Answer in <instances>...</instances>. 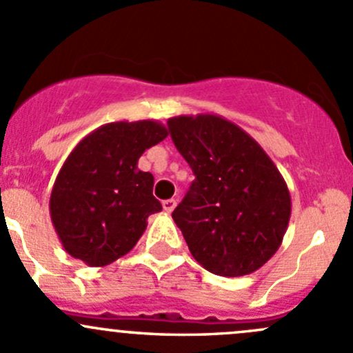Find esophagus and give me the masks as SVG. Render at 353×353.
I'll list each match as a JSON object with an SVG mask.
<instances>
[{
    "label": "esophagus",
    "instance_id": "esophagus-1",
    "mask_svg": "<svg viewBox=\"0 0 353 353\" xmlns=\"http://www.w3.org/2000/svg\"><path fill=\"white\" fill-rule=\"evenodd\" d=\"M176 207V201L175 199H168V201H163V209L166 210V212H173V209Z\"/></svg>",
    "mask_w": 353,
    "mask_h": 353
}]
</instances>
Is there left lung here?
<instances>
[{
    "label": "left lung",
    "instance_id": "left-lung-1",
    "mask_svg": "<svg viewBox=\"0 0 353 353\" xmlns=\"http://www.w3.org/2000/svg\"><path fill=\"white\" fill-rule=\"evenodd\" d=\"M168 129L195 175L172 214L192 256L223 277L256 272L289 226L284 176L248 132L221 115H178Z\"/></svg>",
    "mask_w": 353,
    "mask_h": 353
}]
</instances>
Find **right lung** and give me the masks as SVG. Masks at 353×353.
<instances>
[{"mask_svg":"<svg viewBox=\"0 0 353 353\" xmlns=\"http://www.w3.org/2000/svg\"><path fill=\"white\" fill-rule=\"evenodd\" d=\"M168 136L161 122H110L83 137L61 166L49 212L61 245L88 267H105L130 252L148 217L163 209L154 176L141 172L143 152Z\"/></svg>","mask_w":353,"mask_h":353,"instance_id":"add662e5","label":"right lung"}]
</instances>
